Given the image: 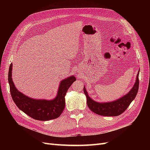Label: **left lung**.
Segmentation results:
<instances>
[{"instance_id": "8db88e82", "label": "left lung", "mask_w": 150, "mask_h": 150, "mask_svg": "<svg viewBox=\"0 0 150 150\" xmlns=\"http://www.w3.org/2000/svg\"><path fill=\"white\" fill-rule=\"evenodd\" d=\"M139 70L136 77V83L131 91L122 97L111 102L98 103L93 100L88 96L84 87L83 89L84 93L87 98V105L89 108L94 113L103 116H118L122 114L137 96L139 84Z\"/></svg>"}]
</instances>
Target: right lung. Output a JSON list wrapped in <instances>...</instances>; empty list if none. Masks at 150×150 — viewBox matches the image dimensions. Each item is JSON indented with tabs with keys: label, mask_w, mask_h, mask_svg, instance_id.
Returning <instances> with one entry per match:
<instances>
[{
	"label": "right lung",
	"mask_w": 150,
	"mask_h": 150,
	"mask_svg": "<svg viewBox=\"0 0 150 150\" xmlns=\"http://www.w3.org/2000/svg\"><path fill=\"white\" fill-rule=\"evenodd\" d=\"M13 64L8 72V83L13 101L29 117L37 120L47 121L59 117L65 107V96L70 86L76 81L74 76H71L61 81L57 96L53 100H36L28 97L16 88L11 78Z\"/></svg>",
	"instance_id": "right-lung-1"
}]
</instances>
